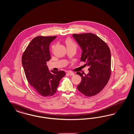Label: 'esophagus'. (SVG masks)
Listing matches in <instances>:
<instances>
[{"label": "esophagus", "instance_id": "esophagus-1", "mask_svg": "<svg viewBox=\"0 0 134 134\" xmlns=\"http://www.w3.org/2000/svg\"><path fill=\"white\" fill-rule=\"evenodd\" d=\"M67 74L68 75H70V76H73V75H74V73H73V72H68Z\"/></svg>", "mask_w": 134, "mask_h": 134}]
</instances>
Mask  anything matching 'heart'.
<instances>
[{
  "mask_svg": "<svg viewBox=\"0 0 134 134\" xmlns=\"http://www.w3.org/2000/svg\"><path fill=\"white\" fill-rule=\"evenodd\" d=\"M65 42H66V44L67 48H68V47H73V48H76V45L75 44V43L73 42L70 38L66 39Z\"/></svg>",
  "mask_w": 134,
  "mask_h": 134,
  "instance_id": "obj_1",
  "label": "heart"
}]
</instances>
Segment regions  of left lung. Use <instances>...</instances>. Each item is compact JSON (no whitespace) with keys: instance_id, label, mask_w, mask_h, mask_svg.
Masks as SVG:
<instances>
[{"instance_id":"left-lung-1","label":"left lung","mask_w":134,"mask_h":134,"mask_svg":"<svg viewBox=\"0 0 134 134\" xmlns=\"http://www.w3.org/2000/svg\"><path fill=\"white\" fill-rule=\"evenodd\" d=\"M81 47V61L89 66V73L77 74L82 80L77 89L84 96H92L99 93L108 82L111 74V54L108 45L92 33L73 34Z\"/></svg>"}]
</instances>
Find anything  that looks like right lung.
<instances>
[{
    "instance_id": "1",
    "label": "right lung",
    "mask_w": 134,
    "mask_h": 134,
    "mask_svg": "<svg viewBox=\"0 0 134 134\" xmlns=\"http://www.w3.org/2000/svg\"><path fill=\"white\" fill-rule=\"evenodd\" d=\"M57 37L38 36L33 38L23 53L22 65L29 84L41 96H53L57 91L63 71L50 72L47 62L51 59L49 46Z\"/></svg>"
}]
</instances>
